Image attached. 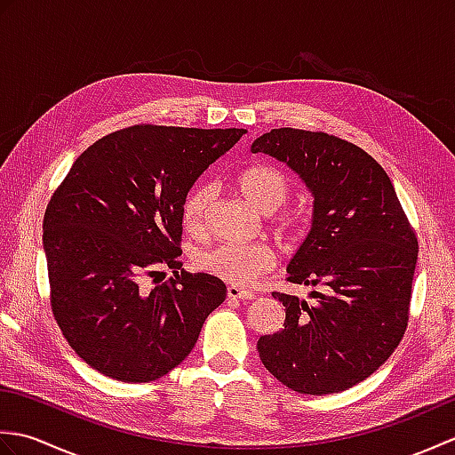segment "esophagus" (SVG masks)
<instances>
[{
  "mask_svg": "<svg viewBox=\"0 0 455 455\" xmlns=\"http://www.w3.org/2000/svg\"><path fill=\"white\" fill-rule=\"evenodd\" d=\"M227 295H228V299H243V301H250V299H254L252 291H248V289H243L238 285H228Z\"/></svg>",
  "mask_w": 455,
  "mask_h": 455,
  "instance_id": "esophagus-1",
  "label": "esophagus"
}]
</instances>
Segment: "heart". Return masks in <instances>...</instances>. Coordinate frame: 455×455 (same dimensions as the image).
<instances>
[{
	"label": "heart",
	"instance_id": "obj_1",
	"mask_svg": "<svg viewBox=\"0 0 455 455\" xmlns=\"http://www.w3.org/2000/svg\"><path fill=\"white\" fill-rule=\"evenodd\" d=\"M236 183L250 205L256 207L259 212H266V215L283 207L289 199V193H291V181L285 173L279 168L266 166V164L240 172ZM212 197H215V186L209 181H201L188 191L181 207V220L188 233L196 236L205 233L207 211ZM305 230L307 220L297 212H289V215H283L277 220V236L285 244H295L297 240H301ZM274 262V252L266 244L222 243L201 250L196 256V266L203 274L233 285L250 283L258 275L266 274Z\"/></svg>",
	"mask_w": 455,
	"mask_h": 455
}]
</instances>
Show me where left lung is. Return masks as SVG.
<instances>
[{
	"label": "left lung",
	"mask_w": 455,
	"mask_h": 455,
	"mask_svg": "<svg viewBox=\"0 0 455 455\" xmlns=\"http://www.w3.org/2000/svg\"><path fill=\"white\" fill-rule=\"evenodd\" d=\"M285 162L313 193V227L287 282L313 303L274 293L283 328L259 336L266 370L285 387L328 395L387 362L407 331L419 240L385 170L355 144L321 131L272 129L252 144Z\"/></svg>",
	"instance_id": "obj_1"
}]
</instances>
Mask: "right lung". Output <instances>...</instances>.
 Instances as JSON below:
<instances>
[{
	"instance_id": "1",
	"label": "right lung",
	"mask_w": 455,
	"mask_h": 455,
	"mask_svg": "<svg viewBox=\"0 0 455 455\" xmlns=\"http://www.w3.org/2000/svg\"><path fill=\"white\" fill-rule=\"evenodd\" d=\"M244 129L134 124L80 154L44 212L51 307L93 370L148 383L180 365L227 285L181 267V207L193 183ZM170 267L148 290L143 279Z\"/></svg>"
}]
</instances>
